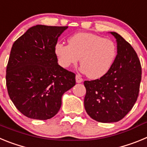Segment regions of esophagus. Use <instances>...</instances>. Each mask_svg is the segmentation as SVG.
I'll use <instances>...</instances> for the list:
<instances>
[{"instance_id": "obj_1", "label": "esophagus", "mask_w": 147, "mask_h": 147, "mask_svg": "<svg viewBox=\"0 0 147 147\" xmlns=\"http://www.w3.org/2000/svg\"><path fill=\"white\" fill-rule=\"evenodd\" d=\"M76 83H81L83 82L82 78L81 77V76H80V75H76Z\"/></svg>"}]
</instances>
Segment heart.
Masks as SVG:
<instances>
[{"mask_svg":"<svg viewBox=\"0 0 147 147\" xmlns=\"http://www.w3.org/2000/svg\"><path fill=\"white\" fill-rule=\"evenodd\" d=\"M58 62L67 68L81 63L80 71L90 79L103 77L110 71L117 57L116 44L110 39L88 32H80L68 38V45L54 46ZM81 59L80 60V59Z\"/></svg>","mask_w":147,"mask_h":147,"instance_id":"obj_1","label":"heart"}]
</instances>
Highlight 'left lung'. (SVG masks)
<instances>
[{"mask_svg":"<svg viewBox=\"0 0 147 147\" xmlns=\"http://www.w3.org/2000/svg\"><path fill=\"white\" fill-rule=\"evenodd\" d=\"M118 54L113 66L103 77L85 81L84 106L87 113L102 123L122 119L137 101L141 80V66L133 48L116 32Z\"/></svg>","mask_w":147,"mask_h":147,"instance_id":"left-lung-1","label":"left lung"}]
</instances>
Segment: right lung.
I'll return each mask as SVG.
<instances>
[{
	"instance_id": "add662e5",
	"label": "right lung",
	"mask_w": 147,
	"mask_h": 147,
	"mask_svg": "<svg viewBox=\"0 0 147 147\" xmlns=\"http://www.w3.org/2000/svg\"><path fill=\"white\" fill-rule=\"evenodd\" d=\"M67 26L37 25L12 45L6 67L8 93L26 117L47 120L57 113L62 96L76 85L75 74L57 62L54 46Z\"/></svg>"
}]
</instances>
